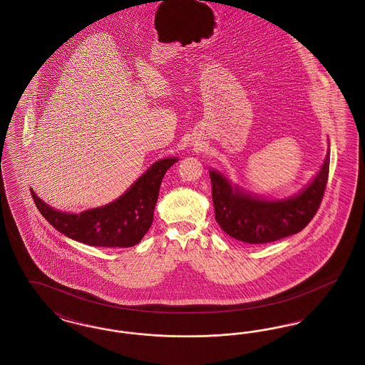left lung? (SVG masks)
<instances>
[{
  "label": "left lung",
  "instance_id": "8db88e82",
  "mask_svg": "<svg viewBox=\"0 0 365 365\" xmlns=\"http://www.w3.org/2000/svg\"><path fill=\"white\" fill-rule=\"evenodd\" d=\"M330 152L312 183L298 195L283 201L253 198L226 178L210 171L215 219L230 237L246 243L275 242L299 232L309 225L322 204L329 180Z\"/></svg>",
  "mask_w": 365,
  "mask_h": 365
}]
</instances>
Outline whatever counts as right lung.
<instances>
[{
	"instance_id": "add662e5",
	"label": "right lung",
	"mask_w": 365,
	"mask_h": 365,
	"mask_svg": "<svg viewBox=\"0 0 365 365\" xmlns=\"http://www.w3.org/2000/svg\"><path fill=\"white\" fill-rule=\"evenodd\" d=\"M176 161L171 157L157 161L120 198L79 215L51 208L33 190L31 197L42 216L71 240L100 247H130L152 226L161 180Z\"/></svg>"
}]
</instances>
